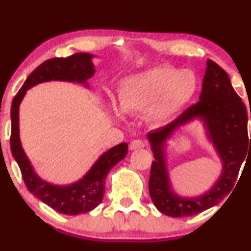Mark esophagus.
Wrapping results in <instances>:
<instances>
[{
    "instance_id": "esophagus-1",
    "label": "esophagus",
    "mask_w": 251,
    "mask_h": 251,
    "mask_svg": "<svg viewBox=\"0 0 251 251\" xmlns=\"http://www.w3.org/2000/svg\"><path fill=\"white\" fill-rule=\"evenodd\" d=\"M145 142L142 139H134L132 140L131 144H129V149L131 150H138V149H143L145 148Z\"/></svg>"
}]
</instances>
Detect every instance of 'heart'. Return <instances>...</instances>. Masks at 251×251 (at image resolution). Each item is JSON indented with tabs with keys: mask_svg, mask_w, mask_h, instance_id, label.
<instances>
[{
	"mask_svg": "<svg viewBox=\"0 0 251 251\" xmlns=\"http://www.w3.org/2000/svg\"><path fill=\"white\" fill-rule=\"evenodd\" d=\"M197 89L198 77L194 71L158 66L118 83V103L124 113L148 112L150 122L163 125L191 101ZM112 111L119 117L116 108Z\"/></svg>",
	"mask_w": 251,
	"mask_h": 251,
	"instance_id": "obj_1",
	"label": "heart"
}]
</instances>
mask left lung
I'll list each match as a JSON object with an SVG mask.
<instances>
[{
	"mask_svg": "<svg viewBox=\"0 0 251 251\" xmlns=\"http://www.w3.org/2000/svg\"><path fill=\"white\" fill-rule=\"evenodd\" d=\"M195 117L203 120L209 139L224 163V170L219 180L208 193L195 199H185L179 198L171 190L163 146L176 129ZM148 138L154 157L149 180L150 196L155 208L171 217L200 214L229 195L248 150L251 148L246 105L232 88L226 72L212 60L206 61L200 101L190 106L174 122L150 132Z\"/></svg>",
	"mask_w": 251,
	"mask_h": 251,
	"instance_id": "obj_1",
	"label": "left lung"
}]
</instances>
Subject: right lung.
<instances>
[{"label": "right lung", "instance_id": "right-lung-1", "mask_svg": "<svg viewBox=\"0 0 251 251\" xmlns=\"http://www.w3.org/2000/svg\"><path fill=\"white\" fill-rule=\"evenodd\" d=\"M93 55L75 53L68 57H53L41 63L20 88L11 102L10 149L21 170L25 186L35 197L51 209L65 215H80L91 211L101 203L105 194V179L109 170L127 154V144L122 143L105 152L82 179L71 185L57 186L39 178L31 168L20 142L19 107L25 92L40 82L62 80V81L85 83L96 73L92 62Z\"/></svg>", "mask_w": 251, "mask_h": 251}]
</instances>
